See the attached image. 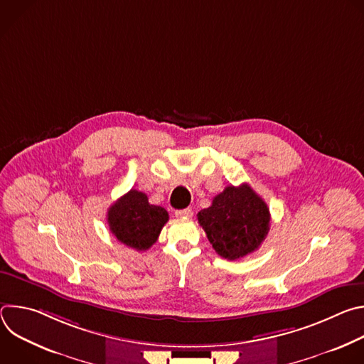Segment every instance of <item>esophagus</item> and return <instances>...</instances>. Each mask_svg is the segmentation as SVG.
<instances>
[{"mask_svg":"<svg viewBox=\"0 0 364 364\" xmlns=\"http://www.w3.org/2000/svg\"><path fill=\"white\" fill-rule=\"evenodd\" d=\"M176 216L180 219H186V218H191L193 212L191 209H183V210H176Z\"/></svg>","mask_w":364,"mask_h":364,"instance_id":"34e87169","label":"esophagus"}]
</instances>
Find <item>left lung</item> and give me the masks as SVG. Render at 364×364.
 I'll return each mask as SVG.
<instances>
[{
    "instance_id": "left-lung-1",
    "label": "left lung",
    "mask_w": 364,
    "mask_h": 364,
    "mask_svg": "<svg viewBox=\"0 0 364 364\" xmlns=\"http://www.w3.org/2000/svg\"><path fill=\"white\" fill-rule=\"evenodd\" d=\"M197 219L213 249L235 261L261 246L269 232L271 215L267 203L243 183L226 187L210 207L198 212Z\"/></svg>"
}]
</instances>
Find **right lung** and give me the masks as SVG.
<instances>
[{
  "instance_id": "obj_1",
  "label": "right lung",
  "mask_w": 364,
  "mask_h": 364,
  "mask_svg": "<svg viewBox=\"0 0 364 364\" xmlns=\"http://www.w3.org/2000/svg\"><path fill=\"white\" fill-rule=\"evenodd\" d=\"M167 222L168 213L164 207L149 204L146 194L134 188L119 197L108 210L112 235L121 243L139 252L157 242Z\"/></svg>"
}]
</instances>
